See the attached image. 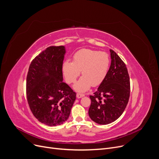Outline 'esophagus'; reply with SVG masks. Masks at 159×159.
<instances>
[{
	"instance_id": "1",
	"label": "esophagus",
	"mask_w": 159,
	"mask_h": 159,
	"mask_svg": "<svg viewBox=\"0 0 159 159\" xmlns=\"http://www.w3.org/2000/svg\"><path fill=\"white\" fill-rule=\"evenodd\" d=\"M85 95L84 94H80V93H78L77 94H76V97L78 98H82V97H84Z\"/></svg>"
}]
</instances>
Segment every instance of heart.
<instances>
[{
    "label": "heart",
    "instance_id": "obj_1",
    "mask_svg": "<svg viewBox=\"0 0 159 159\" xmlns=\"http://www.w3.org/2000/svg\"><path fill=\"white\" fill-rule=\"evenodd\" d=\"M111 60L108 54L98 50L84 48L73 56V61L66 60L62 72L68 84L74 83L81 71L83 76L74 86L78 92L87 91L92 85H100L107 74Z\"/></svg>",
    "mask_w": 159,
    "mask_h": 159
}]
</instances>
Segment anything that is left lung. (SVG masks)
<instances>
[{
  "instance_id": "8db88e82",
  "label": "left lung",
  "mask_w": 159,
  "mask_h": 159,
  "mask_svg": "<svg viewBox=\"0 0 159 159\" xmlns=\"http://www.w3.org/2000/svg\"><path fill=\"white\" fill-rule=\"evenodd\" d=\"M111 63L107 74L93 96L89 115L98 124H109L124 112L130 96V80L124 62L110 50Z\"/></svg>"
}]
</instances>
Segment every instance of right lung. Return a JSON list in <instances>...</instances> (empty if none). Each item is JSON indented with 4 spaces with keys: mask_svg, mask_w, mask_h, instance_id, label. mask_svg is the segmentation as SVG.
<instances>
[{
    "mask_svg": "<svg viewBox=\"0 0 159 159\" xmlns=\"http://www.w3.org/2000/svg\"><path fill=\"white\" fill-rule=\"evenodd\" d=\"M63 46L49 47L31 62L26 78V97L30 110L48 126L69 118L76 93L63 81Z\"/></svg>",
    "mask_w": 159,
    "mask_h": 159,
    "instance_id": "right-lung-1",
    "label": "right lung"
}]
</instances>
